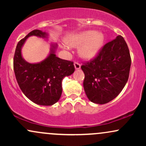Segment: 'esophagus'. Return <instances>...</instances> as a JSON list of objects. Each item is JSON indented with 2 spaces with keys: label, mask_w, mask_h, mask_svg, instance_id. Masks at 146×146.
Returning <instances> with one entry per match:
<instances>
[{
  "label": "esophagus",
  "mask_w": 146,
  "mask_h": 146,
  "mask_svg": "<svg viewBox=\"0 0 146 146\" xmlns=\"http://www.w3.org/2000/svg\"><path fill=\"white\" fill-rule=\"evenodd\" d=\"M74 66H75V69L78 70V69H80V67H81V65H80L78 62H75L74 63Z\"/></svg>",
  "instance_id": "1"
}]
</instances>
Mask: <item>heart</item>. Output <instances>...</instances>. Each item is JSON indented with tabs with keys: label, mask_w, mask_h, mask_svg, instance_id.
<instances>
[{
	"label": "heart",
	"mask_w": 146,
	"mask_h": 146,
	"mask_svg": "<svg viewBox=\"0 0 146 146\" xmlns=\"http://www.w3.org/2000/svg\"><path fill=\"white\" fill-rule=\"evenodd\" d=\"M105 40V36L102 31L88 30L71 35L66 38V42L68 45L78 47V53L80 57L86 60H91L98 56L101 51ZM64 49L68 47L63 45Z\"/></svg>",
	"instance_id": "1"
}]
</instances>
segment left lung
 I'll return each mask as SVG.
<instances>
[{"label": "left lung", "mask_w": 146, "mask_h": 146, "mask_svg": "<svg viewBox=\"0 0 146 146\" xmlns=\"http://www.w3.org/2000/svg\"><path fill=\"white\" fill-rule=\"evenodd\" d=\"M130 65V52L123 37L118 36L106 43L94 60L81 66L88 100L98 104L114 100L126 84Z\"/></svg>", "instance_id": "left-lung-1"}]
</instances>
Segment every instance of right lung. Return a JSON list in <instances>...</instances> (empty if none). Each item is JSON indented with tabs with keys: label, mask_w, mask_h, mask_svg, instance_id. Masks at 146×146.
I'll return each mask as SVG.
<instances>
[{
	"label": "right lung",
	"mask_w": 146,
	"mask_h": 146,
	"mask_svg": "<svg viewBox=\"0 0 146 146\" xmlns=\"http://www.w3.org/2000/svg\"><path fill=\"white\" fill-rule=\"evenodd\" d=\"M31 36L48 40V33L33 30L16 46L14 58V70L16 80L24 95L36 104L52 106L60 100L62 91V82L75 71L73 63L56 56L58 44L50 42L46 58L40 62L30 63L23 58L22 48Z\"/></svg>",
	"instance_id": "right-lung-1"
}]
</instances>
